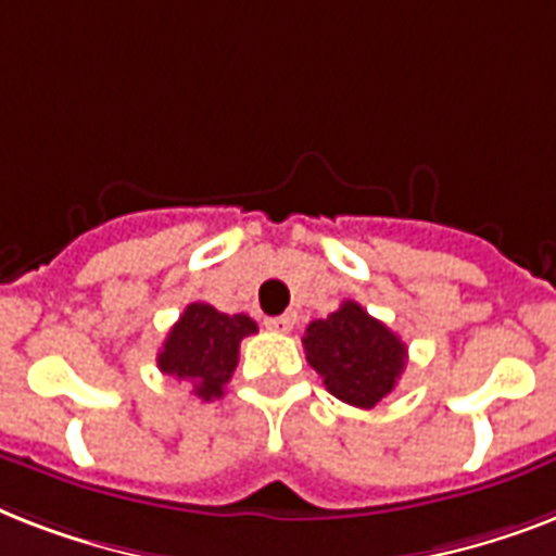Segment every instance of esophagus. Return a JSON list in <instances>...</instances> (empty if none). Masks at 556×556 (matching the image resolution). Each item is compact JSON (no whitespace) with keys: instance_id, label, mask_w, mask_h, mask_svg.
I'll return each mask as SVG.
<instances>
[{"instance_id":"34e87169","label":"esophagus","mask_w":556,"mask_h":556,"mask_svg":"<svg viewBox=\"0 0 556 556\" xmlns=\"http://www.w3.org/2000/svg\"><path fill=\"white\" fill-rule=\"evenodd\" d=\"M265 326H268L270 331L286 334V331L294 329V317H291V314H279V317H268V320H265Z\"/></svg>"}]
</instances>
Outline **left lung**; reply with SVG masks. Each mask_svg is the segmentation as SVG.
<instances>
[{"mask_svg": "<svg viewBox=\"0 0 556 556\" xmlns=\"http://www.w3.org/2000/svg\"><path fill=\"white\" fill-rule=\"evenodd\" d=\"M305 361L331 395L361 409L378 406L395 389L406 366V346L395 331L375 320L364 305L346 300L326 320L308 323Z\"/></svg>", "mask_w": 556, "mask_h": 556, "instance_id": "left-lung-1", "label": "left lung"}]
</instances>
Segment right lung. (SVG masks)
Instances as JSON below:
<instances>
[{"mask_svg":"<svg viewBox=\"0 0 556 556\" xmlns=\"http://www.w3.org/2000/svg\"><path fill=\"white\" fill-rule=\"evenodd\" d=\"M248 334H256L248 314H222L207 303H190L161 346L159 369L187 380L201 401L222 397Z\"/></svg>","mask_w":556,"mask_h":556,"instance_id":"add662e5","label":"right lung"}]
</instances>
